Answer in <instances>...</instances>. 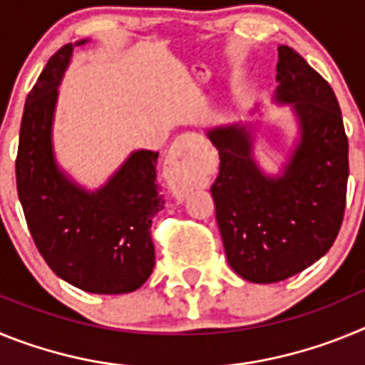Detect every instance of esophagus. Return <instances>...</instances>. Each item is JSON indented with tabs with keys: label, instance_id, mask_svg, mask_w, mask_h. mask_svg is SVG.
<instances>
[{
	"label": "esophagus",
	"instance_id": "obj_1",
	"mask_svg": "<svg viewBox=\"0 0 365 365\" xmlns=\"http://www.w3.org/2000/svg\"><path fill=\"white\" fill-rule=\"evenodd\" d=\"M202 143V137L197 133H186L175 140L166 159V173L172 185L173 193L177 197H185L188 190L192 188V180L186 177L185 164L195 157L199 144Z\"/></svg>",
	"mask_w": 365,
	"mask_h": 365
}]
</instances>
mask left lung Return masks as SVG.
I'll return each instance as SVG.
<instances>
[{
	"label": "left lung",
	"instance_id": "8db88e82",
	"mask_svg": "<svg viewBox=\"0 0 365 365\" xmlns=\"http://www.w3.org/2000/svg\"><path fill=\"white\" fill-rule=\"evenodd\" d=\"M276 102L292 104L299 143L282 175L252 157L243 124L208 131L219 151L210 192L228 265L252 283L291 278L333 247L346 212L349 144L334 91L294 49L279 45Z\"/></svg>",
	"mask_w": 365,
	"mask_h": 365
}]
</instances>
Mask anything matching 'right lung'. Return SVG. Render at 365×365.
<instances>
[{
	"label": "right lung",
	"instance_id": "right-lung-1",
	"mask_svg": "<svg viewBox=\"0 0 365 365\" xmlns=\"http://www.w3.org/2000/svg\"><path fill=\"white\" fill-rule=\"evenodd\" d=\"M74 45L51 56L25 102L16 157L18 197L32 240L56 276L93 294H125L137 291L155 267L151 219L164 208L155 182L159 151H133L96 192L60 172L51 128L56 87Z\"/></svg>",
	"mask_w": 365,
	"mask_h": 365
}]
</instances>
